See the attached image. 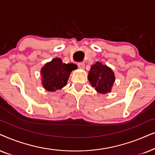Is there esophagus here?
<instances>
[{"mask_svg": "<svg viewBox=\"0 0 155 155\" xmlns=\"http://www.w3.org/2000/svg\"><path fill=\"white\" fill-rule=\"evenodd\" d=\"M78 67L79 68H81V69H84V67H85V64L84 62H79L78 63Z\"/></svg>", "mask_w": 155, "mask_h": 155, "instance_id": "esophagus-1", "label": "esophagus"}]
</instances>
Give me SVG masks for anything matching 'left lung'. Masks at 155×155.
Listing matches in <instances>:
<instances>
[{
	"label": "left lung",
	"instance_id": "8db88e82",
	"mask_svg": "<svg viewBox=\"0 0 155 155\" xmlns=\"http://www.w3.org/2000/svg\"><path fill=\"white\" fill-rule=\"evenodd\" d=\"M88 79L93 87L99 94H106L110 93L115 81L114 72L107 65L96 61L91 66Z\"/></svg>",
	"mask_w": 155,
	"mask_h": 155
}]
</instances>
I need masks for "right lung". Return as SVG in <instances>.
<instances>
[{
    "mask_svg": "<svg viewBox=\"0 0 155 155\" xmlns=\"http://www.w3.org/2000/svg\"><path fill=\"white\" fill-rule=\"evenodd\" d=\"M77 69L74 64H65L60 58H54L45 64L41 69V80L43 88L47 91L54 92L67 85L71 72Z\"/></svg>",
    "mask_w": 155,
    "mask_h": 155,
    "instance_id": "add662e5",
    "label": "right lung"
}]
</instances>
